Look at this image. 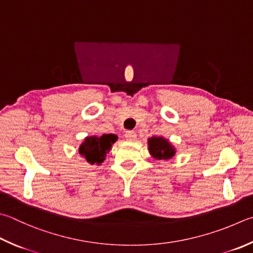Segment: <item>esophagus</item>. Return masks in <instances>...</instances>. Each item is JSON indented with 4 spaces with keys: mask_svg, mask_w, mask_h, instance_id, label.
Instances as JSON below:
<instances>
[{
    "mask_svg": "<svg viewBox=\"0 0 253 253\" xmlns=\"http://www.w3.org/2000/svg\"><path fill=\"white\" fill-rule=\"evenodd\" d=\"M125 138H126L128 141H134V140L137 138V135L135 134L134 131H126Z\"/></svg>",
    "mask_w": 253,
    "mask_h": 253,
    "instance_id": "obj_1",
    "label": "esophagus"
}]
</instances>
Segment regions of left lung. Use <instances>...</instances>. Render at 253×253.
<instances>
[{"label":"left lung","mask_w":253,"mask_h":253,"mask_svg":"<svg viewBox=\"0 0 253 253\" xmlns=\"http://www.w3.org/2000/svg\"><path fill=\"white\" fill-rule=\"evenodd\" d=\"M148 151L150 156L158 160H169L176 155V148L163 136H153L148 138Z\"/></svg>","instance_id":"8db88e82"}]
</instances>
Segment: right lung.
Segmentation results:
<instances>
[{
    "label": "right lung",
    "instance_id": "obj_1",
    "mask_svg": "<svg viewBox=\"0 0 253 253\" xmlns=\"http://www.w3.org/2000/svg\"><path fill=\"white\" fill-rule=\"evenodd\" d=\"M117 139L118 137L114 134L87 136L80 145L79 153L88 164L100 166Z\"/></svg>",
    "mask_w": 253,
    "mask_h": 253
}]
</instances>
